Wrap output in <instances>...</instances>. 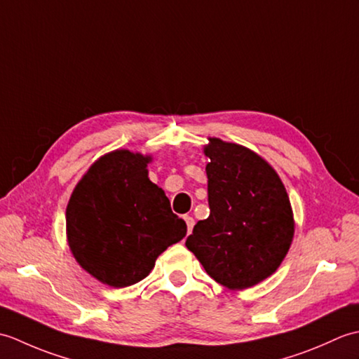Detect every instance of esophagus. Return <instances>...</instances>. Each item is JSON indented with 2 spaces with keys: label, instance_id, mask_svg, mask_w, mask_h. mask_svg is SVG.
I'll list each match as a JSON object with an SVG mask.
<instances>
[{
  "label": "esophagus",
  "instance_id": "obj_1",
  "mask_svg": "<svg viewBox=\"0 0 359 359\" xmlns=\"http://www.w3.org/2000/svg\"><path fill=\"white\" fill-rule=\"evenodd\" d=\"M185 222H187V226H188V234H191L193 231V226H194V219L191 216H185Z\"/></svg>",
  "mask_w": 359,
  "mask_h": 359
}]
</instances>
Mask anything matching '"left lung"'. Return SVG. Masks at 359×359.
I'll return each instance as SVG.
<instances>
[{"label": "left lung", "instance_id": "8db88e82", "mask_svg": "<svg viewBox=\"0 0 359 359\" xmlns=\"http://www.w3.org/2000/svg\"><path fill=\"white\" fill-rule=\"evenodd\" d=\"M205 156L210 216L194 225L187 247L220 285L253 287L276 271L293 239L285 187L264 158L241 144L210 139Z\"/></svg>", "mask_w": 359, "mask_h": 359}]
</instances>
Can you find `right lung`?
<instances>
[{
	"instance_id": "add662e5",
	"label": "right lung",
	"mask_w": 359,
	"mask_h": 359,
	"mask_svg": "<svg viewBox=\"0 0 359 359\" xmlns=\"http://www.w3.org/2000/svg\"><path fill=\"white\" fill-rule=\"evenodd\" d=\"M149 160L126 149L109 152L89 168L67 203V242L75 259L116 288L147 278L158 255L187 234L185 220L148 179Z\"/></svg>"
}]
</instances>
